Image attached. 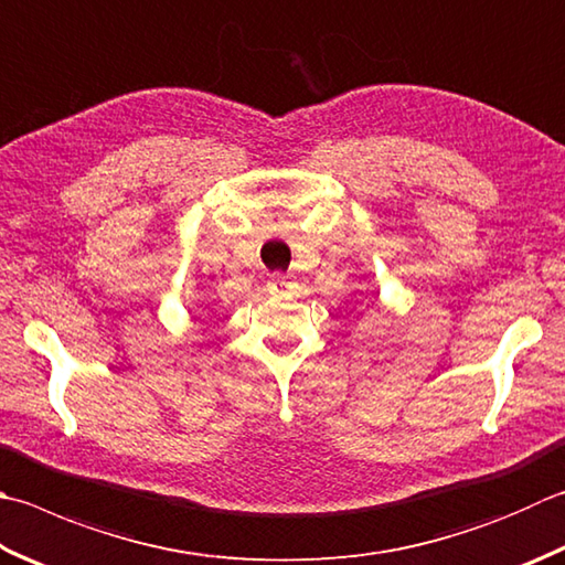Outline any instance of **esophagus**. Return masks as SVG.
Here are the masks:
<instances>
[{
  "label": "esophagus",
  "mask_w": 565,
  "mask_h": 565,
  "mask_svg": "<svg viewBox=\"0 0 565 565\" xmlns=\"http://www.w3.org/2000/svg\"><path fill=\"white\" fill-rule=\"evenodd\" d=\"M292 287V280L287 278V275H282V273H273L270 278H268V290H270V295H282V292H287Z\"/></svg>",
  "instance_id": "esophagus-1"
}]
</instances>
